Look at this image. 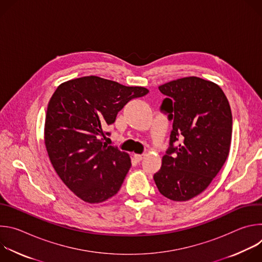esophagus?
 Instances as JSON below:
<instances>
[{
  "label": "esophagus",
  "mask_w": 262,
  "mask_h": 262,
  "mask_svg": "<svg viewBox=\"0 0 262 262\" xmlns=\"http://www.w3.org/2000/svg\"><path fill=\"white\" fill-rule=\"evenodd\" d=\"M144 155H134V159L137 161V162H141L143 159H144Z\"/></svg>",
  "instance_id": "esophagus-1"
}]
</instances>
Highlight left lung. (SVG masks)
Masks as SVG:
<instances>
[{"label": "left lung", "mask_w": 262, "mask_h": 262, "mask_svg": "<svg viewBox=\"0 0 262 262\" xmlns=\"http://www.w3.org/2000/svg\"><path fill=\"white\" fill-rule=\"evenodd\" d=\"M159 89L167 95L161 110L173 120V129L154 179L166 198L188 201L207 188L228 158L230 104L219 85L197 77L171 81ZM175 141L180 142L177 147Z\"/></svg>", "instance_id": "1"}]
</instances>
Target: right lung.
Wrapping results in <instances>:
<instances>
[{"label":"right lung","mask_w":262,"mask_h":262,"mask_svg":"<svg viewBox=\"0 0 262 262\" xmlns=\"http://www.w3.org/2000/svg\"><path fill=\"white\" fill-rule=\"evenodd\" d=\"M148 92L89 76L62 83L51 97L45 123L47 151L61 180L83 201L100 203L120 190L130 158L102 138L118 112Z\"/></svg>","instance_id":"1"}]
</instances>
